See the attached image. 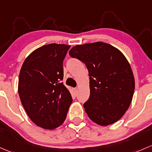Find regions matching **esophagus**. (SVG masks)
Listing matches in <instances>:
<instances>
[{"mask_svg": "<svg viewBox=\"0 0 152 152\" xmlns=\"http://www.w3.org/2000/svg\"><path fill=\"white\" fill-rule=\"evenodd\" d=\"M73 91H74L75 96H77V88H73Z\"/></svg>", "mask_w": 152, "mask_h": 152, "instance_id": "obj_1", "label": "esophagus"}]
</instances>
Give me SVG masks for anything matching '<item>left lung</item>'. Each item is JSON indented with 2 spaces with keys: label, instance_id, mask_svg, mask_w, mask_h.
Returning a JSON list of instances; mask_svg holds the SVG:
<instances>
[{
  "label": "left lung",
  "instance_id": "8db88e82",
  "mask_svg": "<svg viewBox=\"0 0 152 152\" xmlns=\"http://www.w3.org/2000/svg\"><path fill=\"white\" fill-rule=\"evenodd\" d=\"M87 66L90 96L83 107L89 118L101 126L116 122L132 102L134 78L125 56L115 47L96 42L76 45L69 53Z\"/></svg>",
  "mask_w": 152,
  "mask_h": 152
}]
</instances>
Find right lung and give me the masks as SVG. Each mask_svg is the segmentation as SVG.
<instances>
[{"mask_svg": "<svg viewBox=\"0 0 152 152\" xmlns=\"http://www.w3.org/2000/svg\"><path fill=\"white\" fill-rule=\"evenodd\" d=\"M70 45L49 44L33 51L20 69L18 93L28 115L37 126L54 129L64 123L72 102L61 80L63 61Z\"/></svg>", "mask_w": 152, "mask_h": 152, "instance_id": "right-lung-1", "label": "right lung"}]
</instances>
